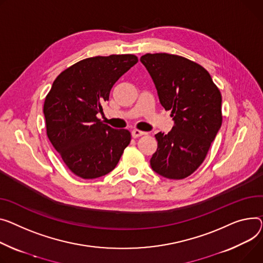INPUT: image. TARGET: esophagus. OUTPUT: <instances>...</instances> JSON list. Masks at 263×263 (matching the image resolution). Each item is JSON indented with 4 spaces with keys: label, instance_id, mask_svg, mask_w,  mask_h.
I'll return each mask as SVG.
<instances>
[{
    "label": "esophagus",
    "instance_id": "obj_1",
    "mask_svg": "<svg viewBox=\"0 0 263 263\" xmlns=\"http://www.w3.org/2000/svg\"><path fill=\"white\" fill-rule=\"evenodd\" d=\"M131 134H132V136H133L134 138H136V137H139V136H142V135H145L146 132L141 131V130H137V129H134V130H132Z\"/></svg>",
    "mask_w": 263,
    "mask_h": 263
}]
</instances>
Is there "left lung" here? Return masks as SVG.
I'll return each mask as SVG.
<instances>
[{
    "instance_id": "obj_1",
    "label": "left lung",
    "mask_w": 263,
    "mask_h": 263,
    "mask_svg": "<svg viewBox=\"0 0 263 263\" xmlns=\"http://www.w3.org/2000/svg\"><path fill=\"white\" fill-rule=\"evenodd\" d=\"M141 62L174 121L168 134H155L157 149L151 168L167 179H185L203 163L221 128V93L203 66L184 57L146 54Z\"/></svg>"
}]
</instances>
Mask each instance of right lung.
I'll list each match as a JSON object with an SVG mask.
<instances>
[{
  "label": "right lung",
  "mask_w": 263,
  "mask_h": 263,
  "mask_svg": "<svg viewBox=\"0 0 263 263\" xmlns=\"http://www.w3.org/2000/svg\"><path fill=\"white\" fill-rule=\"evenodd\" d=\"M138 61L134 55L83 59L63 71L47 94L43 113L51 145L82 179L106 176L118 164L131 134L97 118L115 82Z\"/></svg>",
  "instance_id": "add662e5"
}]
</instances>
